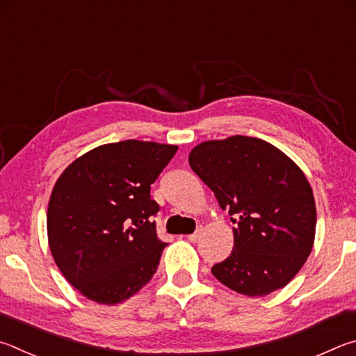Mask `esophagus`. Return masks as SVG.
Returning <instances> with one entry per match:
<instances>
[{
    "label": "esophagus",
    "mask_w": 356,
    "mask_h": 356,
    "mask_svg": "<svg viewBox=\"0 0 356 356\" xmlns=\"http://www.w3.org/2000/svg\"><path fill=\"white\" fill-rule=\"evenodd\" d=\"M200 233H202V228H198L195 233L189 234V241H191V242H197V239H198V236H200Z\"/></svg>",
    "instance_id": "obj_1"
}]
</instances>
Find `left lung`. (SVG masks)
Masks as SVG:
<instances>
[{
    "label": "left lung",
    "instance_id": "8db88e82",
    "mask_svg": "<svg viewBox=\"0 0 356 356\" xmlns=\"http://www.w3.org/2000/svg\"><path fill=\"white\" fill-rule=\"evenodd\" d=\"M189 164L234 223L233 252L213 275L248 297L284 288L314 244L316 203L303 172L277 147L247 136L202 142Z\"/></svg>",
    "mask_w": 356,
    "mask_h": 356
}]
</instances>
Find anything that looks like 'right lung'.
<instances>
[{"label": "right lung", "mask_w": 356, "mask_h": 356, "mask_svg": "<svg viewBox=\"0 0 356 356\" xmlns=\"http://www.w3.org/2000/svg\"><path fill=\"white\" fill-rule=\"evenodd\" d=\"M177 145L123 140L90 149L54 184L48 203L49 250L62 275L102 305L127 300L159 266V204L149 189Z\"/></svg>", "instance_id": "obj_1"}]
</instances>
